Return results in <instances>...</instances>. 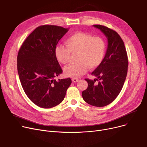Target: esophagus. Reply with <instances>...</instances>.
<instances>
[{"label": "esophagus", "instance_id": "1", "mask_svg": "<svg viewBox=\"0 0 147 147\" xmlns=\"http://www.w3.org/2000/svg\"><path fill=\"white\" fill-rule=\"evenodd\" d=\"M72 81H73L74 82H77L79 81V80H78V78H73L72 79Z\"/></svg>", "mask_w": 147, "mask_h": 147}]
</instances>
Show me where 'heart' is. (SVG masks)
Instances as JSON below:
<instances>
[{
  "instance_id": "1",
  "label": "heart",
  "mask_w": 147,
  "mask_h": 147,
  "mask_svg": "<svg viewBox=\"0 0 147 147\" xmlns=\"http://www.w3.org/2000/svg\"><path fill=\"white\" fill-rule=\"evenodd\" d=\"M66 45H57L55 48V56L62 64H67L71 53H78L76 60L78 62L66 66L64 69L66 76L78 78L84 74L87 69L99 66L106 53V44L99 37L78 32L72 34L66 40Z\"/></svg>"
}]
</instances>
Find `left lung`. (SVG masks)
Instances as JSON below:
<instances>
[{
    "instance_id": "8db88e82",
    "label": "left lung",
    "mask_w": 147,
    "mask_h": 147,
    "mask_svg": "<svg viewBox=\"0 0 147 147\" xmlns=\"http://www.w3.org/2000/svg\"><path fill=\"white\" fill-rule=\"evenodd\" d=\"M93 26L107 38L108 48L101 64L92 73L96 78L85 79L88 87L82 96L91 105L102 107L113 102L120 93L126 78L128 58L124 42L115 31L99 24Z\"/></svg>"
}]
</instances>
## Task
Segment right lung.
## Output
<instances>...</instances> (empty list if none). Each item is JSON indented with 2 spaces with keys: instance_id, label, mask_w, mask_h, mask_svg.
Returning <instances> with one entry per match:
<instances>
[{
  "instance_id": "add662e5",
  "label": "right lung",
  "mask_w": 147,
  "mask_h": 147,
  "mask_svg": "<svg viewBox=\"0 0 147 147\" xmlns=\"http://www.w3.org/2000/svg\"><path fill=\"white\" fill-rule=\"evenodd\" d=\"M69 29L53 25L36 28L20 48L17 70L27 96L37 106L51 108L63 100L71 79L55 78L63 72L55 48Z\"/></svg>"
}]
</instances>
